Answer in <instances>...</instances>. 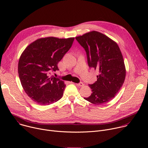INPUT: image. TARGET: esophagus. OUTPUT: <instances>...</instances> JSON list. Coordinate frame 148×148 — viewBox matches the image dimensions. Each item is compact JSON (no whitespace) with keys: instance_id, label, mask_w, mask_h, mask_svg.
<instances>
[{"instance_id":"1","label":"esophagus","mask_w":148,"mask_h":148,"mask_svg":"<svg viewBox=\"0 0 148 148\" xmlns=\"http://www.w3.org/2000/svg\"><path fill=\"white\" fill-rule=\"evenodd\" d=\"M76 85L77 86H79V87H82V86H84V83L82 82H79L78 84H76Z\"/></svg>"}]
</instances>
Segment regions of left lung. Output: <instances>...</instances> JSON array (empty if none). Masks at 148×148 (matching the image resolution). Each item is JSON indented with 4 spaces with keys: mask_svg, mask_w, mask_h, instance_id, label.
<instances>
[{
    "mask_svg": "<svg viewBox=\"0 0 148 148\" xmlns=\"http://www.w3.org/2000/svg\"><path fill=\"white\" fill-rule=\"evenodd\" d=\"M75 39L86 52L89 67L99 71L97 81L88 85L92 93L84 98L98 105L107 103L114 98L125 78L126 70L121 50L115 41L96 31Z\"/></svg>",
    "mask_w": 148,
    "mask_h": 148,
    "instance_id": "8db88e82",
    "label": "left lung"
}]
</instances>
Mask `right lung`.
Listing matches in <instances>:
<instances>
[{
	"label": "right lung",
	"mask_w": 148,
	"mask_h": 148,
	"mask_svg": "<svg viewBox=\"0 0 148 148\" xmlns=\"http://www.w3.org/2000/svg\"><path fill=\"white\" fill-rule=\"evenodd\" d=\"M74 40L72 37L39 38L21 55L18 64L20 82L25 92L36 103L50 105L62 97L66 85L50 75L59 70L58 63L71 47Z\"/></svg>",
	"instance_id": "obj_1"
}]
</instances>
